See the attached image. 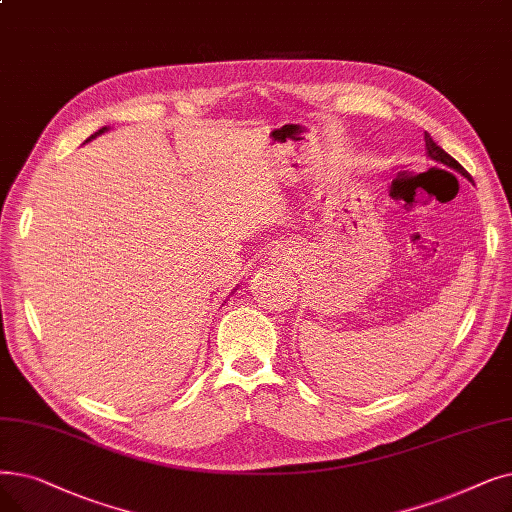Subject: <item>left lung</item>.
Here are the masks:
<instances>
[{
    "label": "left lung",
    "instance_id": "obj_1",
    "mask_svg": "<svg viewBox=\"0 0 512 512\" xmlns=\"http://www.w3.org/2000/svg\"><path fill=\"white\" fill-rule=\"evenodd\" d=\"M425 146H427V154H429V157H431L435 163H439V165H443V167H448V169H452V171L464 175L466 180H471L469 171H466L454 157H450V154H448L446 150H443L441 146H437L427 131H425ZM471 182H473V180H471Z\"/></svg>",
    "mask_w": 512,
    "mask_h": 512
}]
</instances>
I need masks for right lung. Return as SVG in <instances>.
Returning <instances> with one entry per match:
<instances>
[{
  "mask_svg": "<svg viewBox=\"0 0 512 512\" xmlns=\"http://www.w3.org/2000/svg\"><path fill=\"white\" fill-rule=\"evenodd\" d=\"M104 131H108V127H102V129H98V131H96V133H94V136H90V138H87V140H85V142H90V140H94V138H96V136H100V133H104Z\"/></svg>",
  "mask_w": 512,
  "mask_h": 512,
  "instance_id": "obj_1",
  "label": "right lung"
}]
</instances>
